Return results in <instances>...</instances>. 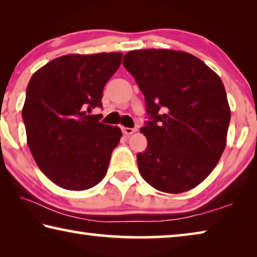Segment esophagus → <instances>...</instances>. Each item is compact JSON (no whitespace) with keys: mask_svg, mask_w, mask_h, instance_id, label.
<instances>
[{"mask_svg":"<svg viewBox=\"0 0 257 257\" xmlns=\"http://www.w3.org/2000/svg\"><path fill=\"white\" fill-rule=\"evenodd\" d=\"M121 130H122V133L125 135V136H130V135H133L134 133L137 132L136 128H127V127H122Z\"/></svg>","mask_w":257,"mask_h":257,"instance_id":"esophagus-1","label":"esophagus"}]
</instances>
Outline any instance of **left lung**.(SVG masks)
<instances>
[{
	"label": "left lung",
	"mask_w": 257,
	"mask_h": 257,
	"mask_svg": "<svg viewBox=\"0 0 257 257\" xmlns=\"http://www.w3.org/2000/svg\"><path fill=\"white\" fill-rule=\"evenodd\" d=\"M145 96L147 149L138 170L160 191L179 194L201 184L222 155L230 107L220 77L187 52L136 50L123 58Z\"/></svg>",
	"instance_id": "1"
}]
</instances>
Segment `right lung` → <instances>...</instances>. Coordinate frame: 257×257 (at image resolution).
<instances>
[{"mask_svg":"<svg viewBox=\"0 0 257 257\" xmlns=\"http://www.w3.org/2000/svg\"><path fill=\"white\" fill-rule=\"evenodd\" d=\"M121 53L68 54L34 73L23 120L41 171L68 190H86L106 175L122 133L89 114L102 107L103 88L121 64Z\"/></svg>","mask_w":257,"mask_h":257,"instance_id":"1","label":"right lung"}]
</instances>
